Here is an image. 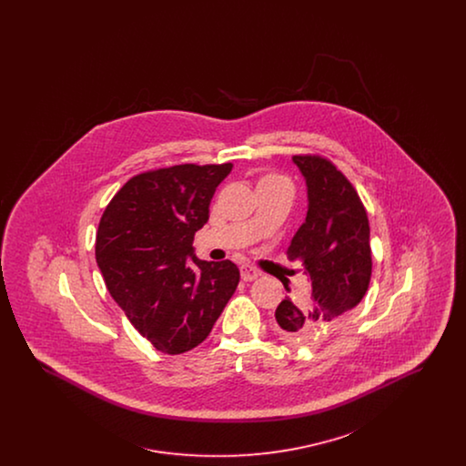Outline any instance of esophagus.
<instances>
[{"label": "esophagus", "mask_w": 466, "mask_h": 466, "mask_svg": "<svg viewBox=\"0 0 466 466\" xmlns=\"http://www.w3.org/2000/svg\"><path fill=\"white\" fill-rule=\"evenodd\" d=\"M258 276H260V272H258L257 268H253L251 266L241 267V278H243V281H253V279H257Z\"/></svg>", "instance_id": "1"}]
</instances>
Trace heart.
Returning <instances> with one entry per match:
<instances>
[{"instance_id": "obj_1", "label": "heart", "mask_w": 466, "mask_h": 466, "mask_svg": "<svg viewBox=\"0 0 466 466\" xmlns=\"http://www.w3.org/2000/svg\"><path fill=\"white\" fill-rule=\"evenodd\" d=\"M270 179H279L278 177H266L262 181H270Z\"/></svg>"}]
</instances>
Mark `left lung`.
<instances>
[{
  "label": "left lung",
  "instance_id": "obj_1",
  "mask_svg": "<svg viewBox=\"0 0 466 466\" xmlns=\"http://www.w3.org/2000/svg\"><path fill=\"white\" fill-rule=\"evenodd\" d=\"M308 185V217L289 246L309 281V295L287 297L276 309L278 330L306 342L321 327L355 309L370 283V227L353 185L330 160L293 156Z\"/></svg>",
  "mask_w": 466,
  "mask_h": 466
}]
</instances>
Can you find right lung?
<instances>
[{
    "mask_svg": "<svg viewBox=\"0 0 466 466\" xmlns=\"http://www.w3.org/2000/svg\"><path fill=\"white\" fill-rule=\"evenodd\" d=\"M232 164H179L131 177L106 206L96 260L113 300L157 351L179 355L209 335L239 283L230 260L194 255V236Z\"/></svg>",
    "mask_w": 466,
    "mask_h": 466,
    "instance_id": "obj_1",
    "label": "right lung"
}]
</instances>
